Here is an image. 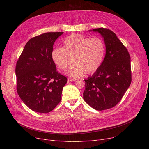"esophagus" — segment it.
I'll return each mask as SVG.
<instances>
[{
  "label": "esophagus",
  "instance_id": "34e87169",
  "mask_svg": "<svg viewBox=\"0 0 149 149\" xmlns=\"http://www.w3.org/2000/svg\"><path fill=\"white\" fill-rule=\"evenodd\" d=\"M75 80H76L75 79H71V78H68V82H72V81H74Z\"/></svg>",
  "mask_w": 149,
  "mask_h": 149
}]
</instances>
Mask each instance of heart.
Listing matches in <instances>:
<instances>
[{
  "label": "heart",
  "mask_w": 149,
  "mask_h": 149,
  "mask_svg": "<svg viewBox=\"0 0 149 149\" xmlns=\"http://www.w3.org/2000/svg\"><path fill=\"white\" fill-rule=\"evenodd\" d=\"M106 52L104 41L100 38H89L74 34L65 39L63 48L52 52V58L57 67L66 69V74L72 77H79L95 72L103 61Z\"/></svg>",
  "instance_id": "obj_1"
}]
</instances>
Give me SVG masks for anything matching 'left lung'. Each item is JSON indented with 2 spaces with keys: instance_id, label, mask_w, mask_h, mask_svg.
<instances>
[{
  "instance_id": "left-lung-1",
  "label": "left lung",
  "mask_w": 149,
  "mask_h": 149,
  "mask_svg": "<svg viewBox=\"0 0 149 149\" xmlns=\"http://www.w3.org/2000/svg\"><path fill=\"white\" fill-rule=\"evenodd\" d=\"M103 38L106 55L101 66L85 81L83 98L97 111L112 108L118 104L131 83L130 57L128 51L110 29L89 30Z\"/></svg>"
}]
</instances>
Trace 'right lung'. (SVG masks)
<instances>
[{"mask_svg":"<svg viewBox=\"0 0 149 149\" xmlns=\"http://www.w3.org/2000/svg\"><path fill=\"white\" fill-rule=\"evenodd\" d=\"M63 32L36 36L25 45L15 67L17 93L31 110L48 113L60 103L67 78L57 71L54 43Z\"/></svg>","mask_w":149,"mask_h":149,"instance_id":"1","label":"right lung"}]
</instances>
